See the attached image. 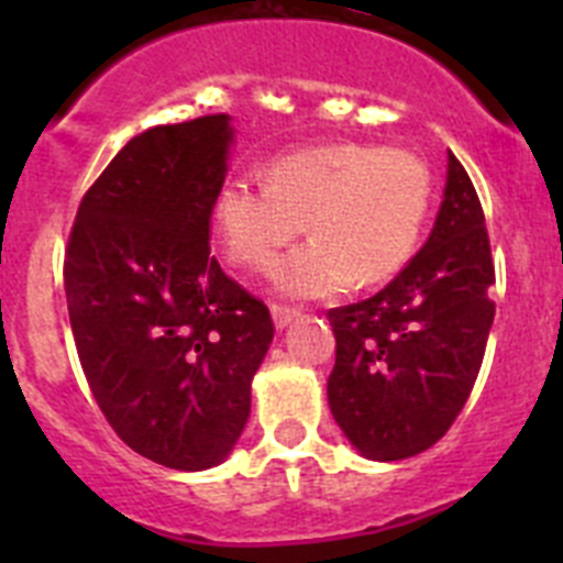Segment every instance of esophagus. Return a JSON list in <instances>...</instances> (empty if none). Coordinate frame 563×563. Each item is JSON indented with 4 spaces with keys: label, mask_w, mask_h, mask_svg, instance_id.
<instances>
[{
    "label": "esophagus",
    "mask_w": 563,
    "mask_h": 563,
    "mask_svg": "<svg viewBox=\"0 0 563 563\" xmlns=\"http://www.w3.org/2000/svg\"><path fill=\"white\" fill-rule=\"evenodd\" d=\"M271 312H273V324H276L278 330H282V327L290 324L292 318H298L296 307H287V305H273Z\"/></svg>",
    "instance_id": "34e87169"
}]
</instances>
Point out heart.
<instances>
[{
  "mask_svg": "<svg viewBox=\"0 0 563 563\" xmlns=\"http://www.w3.org/2000/svg\"><path fill=\"white\" fill-rule=\"evenodd\" d=\"M431 211V172L411 152L372 143L296 148L267 166V183L233 174L211 220L236 267L267 271L310 222L307 245L273 267L285 296L321 298L375 287L409 265Z\"/></svg>",
  "mask_w": 563,
  "mask_h": 563,
  "instance_id": "obj_1",
  "label": "heart"
}]
</instances>
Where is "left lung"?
<instances>
[{"mask_svg":"<svg viewBox=\"0 0 563 563\" xmlns=\"http://www.w3.org/2000/svg\"><path fill=\"white\" fill-rule=\"evenodd\" d=\"M494 282L482 202L449 154L445 197L422 251L380 292L327 312L335 332L327 397L363 456L406 460L454 426L485 357Z\"/></svg>","mask_w":563,"mask_h":563,"instance_id":"1","label":"left lung"}]
</instances>
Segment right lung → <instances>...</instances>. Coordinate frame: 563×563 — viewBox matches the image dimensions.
<instances>
[{
	"label": "right lung",
	"mask_w": 563,
	"mask_h": 563,
	"mask_svg": "<svg viewBox=\"0 0 563 563\" xmlns=\"http://www.w3.org/2000/svg\"><path fill=\"white\" fill-rule=\"evenodd\" d=\"M231 137L228 114L132 137L81 197L64 253L98 409L129 449L177 471L225 460L276 332L265 301L211 256Z\"/></svg>",
	"instance_id": "1"
}]
</instances>
